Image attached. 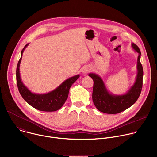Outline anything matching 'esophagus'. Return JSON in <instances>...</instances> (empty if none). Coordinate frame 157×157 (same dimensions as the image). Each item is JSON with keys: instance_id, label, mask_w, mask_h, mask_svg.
Instances as JSON below:
<instances>
[{"instance_id": "1", "label": "esophagus", "mask_w": 157, "mask_h": 157, "mask_svg": "<svg viewBox=\"0 0 157 157\" xmlns=\"http://www.w3.org/2000/svg\"><path fill=\"white\" fill-rule=\"evenodd\" d=\"M90 71H91V68H89V67L85 66L82 70V73H84V74H87L88 72H89Z\"/></svg>"}]
</instances>
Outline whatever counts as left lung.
<instances>
[{"instance_id": "1", "label": "left lung", "mask_w": 157, "mask_h": 157, "mask_svg": "<svg viewBox=\"0 0 157 157\" xmlns=\"http://www.w3.org/2000/svg\"><path fill=\"white\" fill-rule=\"evenodd\" d=\"M132 48L138 53L137 70V74L133 84L124 94H114L109 93L102 79L96 73H89L94 81L93 101L96 107L102 113L114 114L129 108L138 99L142 88L143 68L140 63L141 52L139 47L133 43Z\"/></svg>"}]
</instances>
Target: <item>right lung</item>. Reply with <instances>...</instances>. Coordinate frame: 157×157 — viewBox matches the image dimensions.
Masks as SVG:
<instances>
[{
  "label": "right lung",
  "instance_id": "1",
  "mask_svg": "<svg viewBox=\"0 0 157 157\" xmlns=\"http://www.w3.org/2000/svg\"><path fill=\"white\" fill-rule=\"evenodd\" d=\"M28 45L29 43L27 44L23 50H21L20 59L18 61L17 66V84L19 93L21 97L29 104L37 110L45 112L58 110L66 102L68 97L71 86L79 78V75L66 79L54 90L49 93L45 94L32 93L22 82L20 73V65L22 58V55Z\"/></svg>",
  "mask_w": 157,
  "mask_h": 157
}]
</instances>
